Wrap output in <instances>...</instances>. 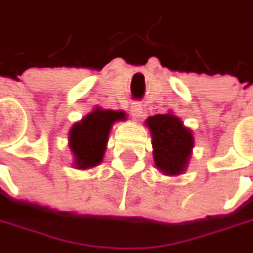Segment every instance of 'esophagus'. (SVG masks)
I'll use <instances>...</instances> for the list:
<instances>
[{"label":"esophagus","instance_id":"34e87169","mask_svg":"<svg viewBox=\"0 0 253 253\" xmlns=\"http://www.w3.org/2000/svg\"><path fill=\"white\" fill-rule=\"evenodd\" d=\"M142 111H143V108H142V105L139 102H133L131 105V115L135 118V120H138V118H141Z\"/></svg>","mask_w":253,"mask_h":253}]
</instances>
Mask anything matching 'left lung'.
<instances>
[{
    "label": "left lung",
    "instance_id": "left-lung-1",
    "mask_svg": "<svg viewBox=\"0 0 253 253\" xmlns=\"http://www.w3.org/2000/svg\"><path fill=\"white\" fill-rule=\"evenodd\" d=\"M145 125L151 131L153 161L158 170L166 176L183 174L194 148L191 129L171 112L149 117Z\"/></svg>",
    "mask_w": 253,
    "mask_h": 253
}]
</instances>
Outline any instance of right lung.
Masks as SVG:
<instances>
[{"mask_svg": "<svg viewBox=\"0 0 253 253\" xmlns=\"http://www.w3.org/2000/svg\"><path fill=\"white\" fill-rule=\"evenodd\" d=\"M124 111L102 110L95 107L82 121L76 122L69 132V148L74 156V168L91 169L102 162L112 125L125 121Z\"/></svg>", "mask_w": 253, "mask_h": 253, "instance_id": "right-lung-1", "label": "right lung"}]
</instances>
